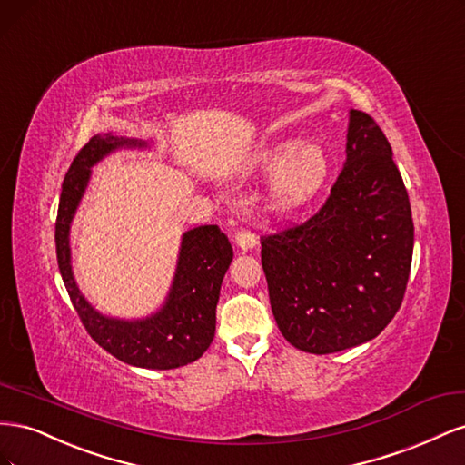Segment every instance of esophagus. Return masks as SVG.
I'll list each match as a JSON object with an SVG mask.
<instances>
[{
  "label": "esophagus",
  "instance_id": "34e87169",
  "mask_svg": "<svg viewBox=\"0 0 465 465\" xmlns=\"http://www.w3.org/2000/svg\"><path fill=\"white\" fill-rule=\"evenodd\" d=\"M234 242H236L238 248L248 252V250L258 246V236H256V232H252L248 227H244V229H238V231H236Z\"/></svg>",
  "mask_w": 465,
  "mask_h": 465
}]
</instances>
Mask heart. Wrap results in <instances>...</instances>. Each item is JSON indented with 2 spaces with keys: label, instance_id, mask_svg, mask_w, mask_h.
<instances>
[{
  "label": "heart",
  "instance_id": "heart-1",
  "mask_svg": "<svg viewBox=\"0 0 465 465\" xmlns=\"http://www.w3.org/2000/svg\"><path fill=\"white\" fill-rule=\"evenodd\" d=\"M263 163L275 164L267 200L281 213H291L311 202L330 173L328 154L314 142H301L292 147L279 143L265 153Z\"/></svg>",
  "mask_w": 465,
  "mask_h": 465
}]
</instances>
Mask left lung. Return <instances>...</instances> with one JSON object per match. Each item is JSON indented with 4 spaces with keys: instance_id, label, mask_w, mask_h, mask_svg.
Returning <instances> with one entry per match:
<instances>
[{
    "instance_id": "8db88e82",
    "label": "left lung",
    "mask_w": 465,
    "mask_h": 465,
    "mask_svg": "<svg viewBox=\"0 0 465 465\" xmlns=\"http://www.w3.org/2000/svg\"><path fill=\"white\" fill-rule=\"evenodd\" d=\"M345 153L320 211L262 236L279 331L314 355L374 340L400 311L411 270L410 198L388 139L367 112H349Z\"/></svg>"
}]
</instances>
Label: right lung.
I'll list each match as a JSON object with an SVG mask.
<instances>
[{
	"label": "right lung",
	"instance_id": "1",
	"mask_svg": "<svg viewBox=\"0 0 465 465\" xmlns=\"http://www.w3.org/2000/svg\"><path fill=\"white\" fill-rule=\"evenodd\" d=\"M118 147H147V143L112 134L94 135L75 154L64 178L55 219L60 273L83 326L110 355L142 369L184 367L198 361L213 341L215 308L223 277L232 260V246L217 224L195 227L182 236L173 287L157 314L143 320H118L96 312L75 285L69 227L89 184L91 166Z\"/></svg>",
	"mask_w": 465,
	"mask_h": 465
}]
</instances>
